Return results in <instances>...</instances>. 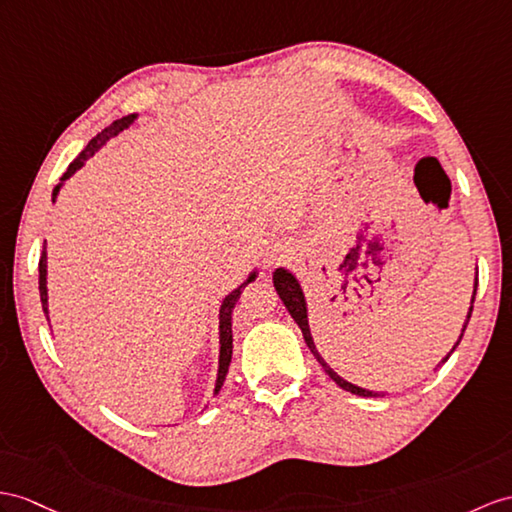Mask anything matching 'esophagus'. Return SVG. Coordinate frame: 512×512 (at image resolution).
I'll list each match as a JSON object with an SVG mask.
<instances>
[{
    "instance_id": "34e87169",
    "label": "esophagus",
    "mask_w": 512,
    "mask_h": 512,
    "mask_svg": "<svg viewBox=\"0 0 512 512\" xmlns=\"http://www.w3.org/2000/svg\"><path fill=\"white\" fill-rule=\"evenodd\" d=\"M286 252H289V249H286V247L280 245V243L267 245V249H265V263H267V265L280 263V260L286 256Z\"/></svg>"
}]
</instances>
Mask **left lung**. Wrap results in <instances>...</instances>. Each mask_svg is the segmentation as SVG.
Instances as JSON below:
<instances>
[{"label":"left lung","mask_w":512,"mask_h":512,"mask_svg":"<svg viewBox=\"0 0 512 512\" xmlns=\"http://www.w3.org/2000/svg\"><path fill=\"white\" fill-rule=\"evenodd\" d=\"M273 286H276V291H278L280 299L284 302L286 310H289L291 317L295 319V323L299 326V330H302L304 341H306V345H308V350L313 352V356L317 358V363L323 367V371H326L328 376H330L336 384H339L343 391H350V393H354V395H363V397H378V395H382V393H378V391H369V389H363V386H356V384H352V382H347L345 378H341L339 373H336V371L326 363V358H323V356L319 354L317 345H315V341H313V334H310V326H308V306H306L304 291H302V286H299L297 278L293 276V273H291L289 269L278 267L276 271H273ZM476 289H478V273H476V282H473V295H471V306H469V313H467V319H465V326H463V330H460V336H458V341L454 343L452 352L456 350L460 339H463V334H465V330H467V323H469V319H471V310H473V299H476ZM452 352L447 354L439 365H436V369H439L443 363H447V358L452 356Z\"/></svg>","instance_id":"obj_1"}]
</instances>
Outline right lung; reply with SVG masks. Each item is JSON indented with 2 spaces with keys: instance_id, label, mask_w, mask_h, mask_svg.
I'll use <instances>...</instances> for the list:
<instances>
[{
  "instance_id": "right-lung-1",
  "label": "right lung",
  "mask_w": 512,
  "mask_h": 512,
  "mask_svg": "<svg viewBox=\"0 0 512 512\" xmlns=\"http://www.w3.org/2000/svg\"><path fill=\"white\" fill-rule=\"evenodd\" d=\"M136 117H139V115H136V112H134V115H128V117H121V119H117V121H112L108 128H104L102 132H99V134L95 136V139L89 141V145H86V147L82 149L80 156L71 162L69 169H67L65 173H62V178H60V182L56 184V189H54V193H52V202H56V197H58V193H60V189H62V184H65L78 169H82L84 162L89 160V158L97 152V149H102V147L112 139V136H117L119 132L128 130V128L132 126V123L136 121ZM256 276H258L256 271L249 273L247 280H245L243 284L236 286V289H234L232 293H228L226 297H223V302H221V308H219V369H217L215 393H219V389L223 386V380H226V373H228L230 360H232V310H234L236 302H239V297H241L245 286H247L249 282H254ZM39 291H41L43 313H45V317H47V321H49V310H47V252H45V243H43L41 260H39Z\"/></svg>"
}]
</instances>
